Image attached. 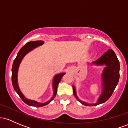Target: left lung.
Here are the masks:
<instances>
[{
  "instance_id": "1",
  "label": "left lung",
  "mask_w": 128,
  "mask_h": 128,
  "mask_svg": "<svg viewBox=\"0 0 128 128\" xmlns=\"http://www.w3.org/2000/svg\"><path fill=\"white\" fill-rule=\"evenodd\" d=\"M92 64L96 66H105L102 74V92L98 102L95 104H88L80 100L76 94L75 86H73L74 96L79 102L86 106H96L108 100L118 84L120 78V63L117 56L112 49L108 50L99 59L93 61Z\"/></svg>"
}]
</instances>
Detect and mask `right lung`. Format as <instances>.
Segmentation results:
<instances>
[{
	"label": "right lung",
	"mask_w": 128,
	"mask_h": 128,
	"mask_svg": "<svg viewBox=\"0 0 128 128\" xmlns=\"http://www.w3.org/2000/svg\"><path fill=\"white\" fill-rule=\"evenodd\" d=\"M44 41H34V42H27L24 46H23L20 49L19 52L17 54V56L16 59L14 60L13 62L12 67V83L13 87L17 93L18 94V96L21 98L22 100L23 101L25 104L29 106H36V107H41L45 106V105L49 104L53 99L55 98L57 93V88H58V84L61 81V78L62 76L66 74L65 73H61L59 74H57L54 76V79L52 81V86H53V90H54V94L50 99L49 100L44 103H40L36 102V101L33 100H30L27 99L24 95L23 94L20 88H19L18 84V79H17V73H18V70L19 66L21 63L22 60L23 59L24 56L26 54H28L29 52L34 49L35 48H37L39 46H42L44 44Z\"/></svg>",
	"instance_id": "obj_1"
}]
</instances>
